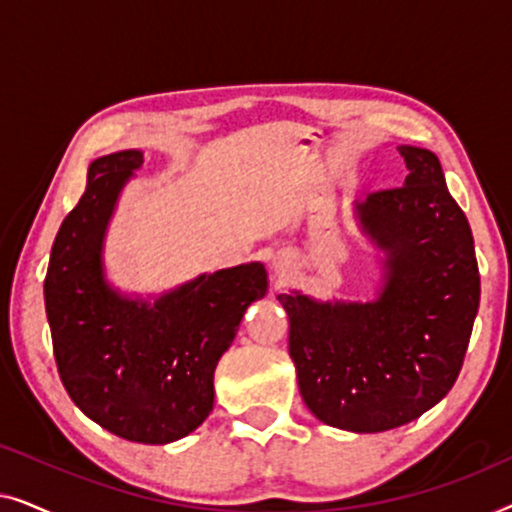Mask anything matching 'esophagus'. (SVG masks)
Segmentation results:
<instances>
[{"instance_id": "1", "label": "esophagus", "mask_w": 512, "mask_h": 512, "mask_svg": "<svg viewBox=\"0 0 512 512\" xmlns=\"http://www.w3.org/2000/svg\"><path fill=\"white\" fill-rule=\"evenodd\" d=\"M272 270H275L279 277H286L291 270V261L286 256H275L272 258Z\"/></svg>"}]
</instances>
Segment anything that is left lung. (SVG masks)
<instances>
[{
    "label": "left lung",
    "instance_id": "8db88e82",
    "mask_svg": "<svg viewBox=\"0 0 512 512\" xmlns=\"http://www.w3.org/2000/svg\"><path fill=\"white\" fill-rule=\"evenodd\" d=\"M401 188L354 202L361 233L384 254L373 300L279 293L300 396L335 429L380 433L443 401L464 363L480 305L471 226L436 153L398 146Z\"/></svg>",
    "mask_w": 512,
    "mask_h": 512
}]
</instances>
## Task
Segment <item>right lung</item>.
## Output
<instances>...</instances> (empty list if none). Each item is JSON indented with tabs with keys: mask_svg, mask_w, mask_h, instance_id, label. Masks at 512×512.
I'll return each instance as SVG.
<instances>
[{
	"mask_svg": "<svg viewBox=\"0 0 512 512\" xmlns=\"http://www.w3.org/2000/svg\"><path fill=\"white\" fill-rule=\"evenodd\" d=\"M137 149L88 167L86 193L62 221L44 298L60 380L83 415L118 438L167 445L214 408V370L254 300L268 293L263 263L200 275L160 296H128L104 272V237Z\"/></svg>",
	"mask_w": 512,
	"mask_h": 512,
	"instance_id": "1",
	"label": "right lung"
}]
</instances>
